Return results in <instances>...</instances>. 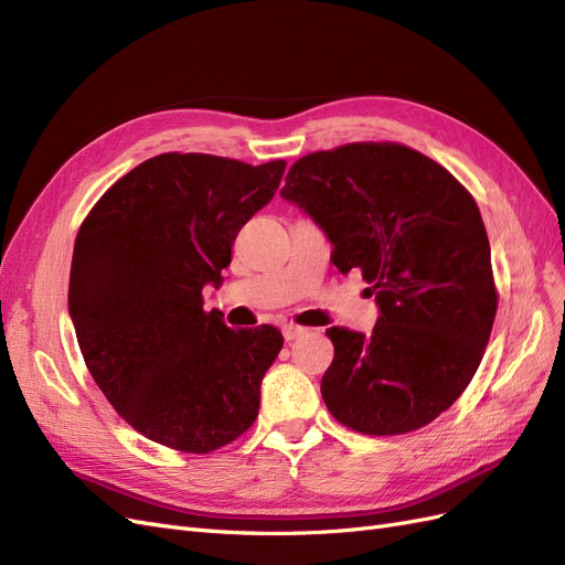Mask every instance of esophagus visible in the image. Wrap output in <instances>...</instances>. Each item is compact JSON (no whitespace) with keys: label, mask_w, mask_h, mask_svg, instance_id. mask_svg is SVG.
Masks as SVG:
<instances>
[{"label":"esophagus","mask_w":565,"mask_h":565,"mask_svg":"<svg viewBox=\"0 0 565 565\" xmlns=\"http://www.w3.org/2000/svg\"><path fill=\"white\" fill-rule=\"evenodd\" d=\"M301 334H306V330L299 328V324H285V328H282L285 341H295V339H299Z\"/></svg>","instance_id":"1"}]
</instances>
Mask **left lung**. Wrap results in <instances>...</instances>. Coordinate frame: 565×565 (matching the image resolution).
I'll list each match as a JSON object with an SVG mask.
<instances>
[{
    "mask_svg": "<svg viewBox=\"0 0 565 565\" xmlns=\"http://www.w3.org/2000/svg\"><path fill=\"white\" fill-rule=\"evenodd\" d=\"M280 195L332 243V264L363 270L372 334L330 328L320 393L353 431L396 436L448 409L488 347L498 292L481 212L448 169L401 143L311 152Z\"/></svg>",
    "mask_w": 565,
    "mask_h": 565,
    "instance_id": "1",
    "label": "left lung"
}]
</instances>
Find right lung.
<instances>
[{
    "label": "right lung",
    "instance_id": "add662e5",
    "mask_svg": "<svg viewBox=\"0 0 565 565\" xmlns=\"http://www.w3.org/2000/svg\"><path fill=\"white\" fill-rule=\"evenodd\" d=\"M282 174V160L164 152L110 185L79 226L67 311L84 363L119 417L160 446L212 452L259 415L282 334L231 330L204 313L202 289L224 282L237 233Z\"/></svg>",
    "mask_w": 565,
    "mask_h": 565
}]
</instances>
